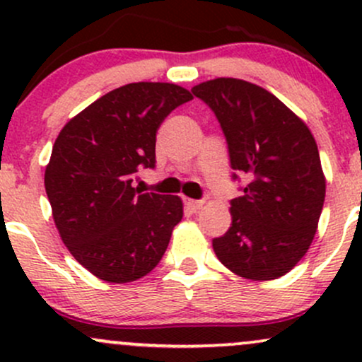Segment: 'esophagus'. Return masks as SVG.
<instances>
[{"mask_svg":"<svg viewBox=\"0 0 362 362\" xmlns=\"http://www.w3.org/2000/svg\"><path fill=\"white\" fill-rule=\"evenodd\" d=\"M185 206L189 207L190 211H199L202 206H204V201H194V199H185Z\"/></svg>","mask_w":362,"mask_h":362,"instance_id":"esophagus-1","label":"esophagus"}]
</instances>
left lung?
I'll return each mask as SVG.
<instances>
[{"instance_id":"left-lung-1","label":"left lung","mask_w":362,"mask_h":362,"mask_svg":"<svg viewBox=\"0 0 362 362\" xmlns=\"http://www.w3.org/2000/svg\"><path fill=\"white\" fill-rule=\"evenodd\" d=\"M192 93L214 112L231 168L248 182L242 197L231 201L230 230L213 240L216 257L245 279H277L308 252L325 201L313 134L276 95L253 83L216 78Z\"/></svg>"}]
</instances>
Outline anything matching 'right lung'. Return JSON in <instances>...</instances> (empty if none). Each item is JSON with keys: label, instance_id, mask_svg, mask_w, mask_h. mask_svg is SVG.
I'll return each mask as SVG.
<instances>
[{"label": "right lung", "instance_id": "obj_1", "mask_svg": "<svg viewBox=\"0 0 362 362\" xmlns=\"http://www.w3.org/2000/svg\"><path fill=\"white\" fill-rule=\"evenodd\" d=\"M192 93L173 83H129L61 129L45 167V192L61 240L86 271L132 282L156 267L184 216L178 195L132 185L155 167L156 131Z\"/></svg>", "mask_w": 362, "mask_h": 362}]
</instances>
